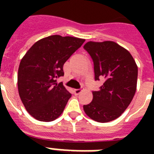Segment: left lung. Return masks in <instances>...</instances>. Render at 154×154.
I'll list each match as a JSON object with an SVG mask.
<instances>
[{"instance_id": "8db88e82", "label": "left lung", "mask_w": 154, "mask_h": 154, "mask_svg": "<svg viewBox=\"0 0 154 154\" xmlns=\"http://www.w3.org/2000/svg\"><path fill=\"white\" fill-rule=\"evenodd\" d=\"M84 43L82 39L53 35L32 45L20 62L19 96L25 109L40 122H53L63 112L72 94L59 81L63 65Z\"/></svg>"}]
</instances>
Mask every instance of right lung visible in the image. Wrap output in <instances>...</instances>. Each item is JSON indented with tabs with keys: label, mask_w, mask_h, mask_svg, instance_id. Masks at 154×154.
Returning a JSON list of instances; mask_svg holds the SVG:
<instances>
[{
	"label": "right lung",
	"mask_w": 154,
	"mask_h": 154,
	"mask_svg": "<svg viewBox=\"0 0 154 154\" xmlns=\"http://www.w3.org/2000/svg\"><path fill=\"white\" fill-rule=\"evenodd\" d=\"M84 49L91 56L95 80L102 84L93 92V100L83 106L88 117L105 123L117 119L134 98L137 66L131 54L115 42H89Z\"/></svg>",
	"instance_id": "obj_1"
}]
</instances>
